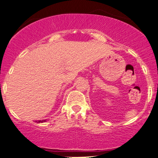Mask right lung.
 Wrapping results in <instances>:
<instances>
[{"mask_svg": "<svg viewBox=\"0 0 158 158\" xmlns=\"http://www.w3.org/2000/svg\"><path fill=\"white\" fill-rule=\"evenodd\" d=\"M45 121H46V120H38V121H36L37 123H44Z\"/></svg>", "mask_w": 158, "mask_h": 158, "instance_id": "1", "label": "right lung"}]
</instances>
